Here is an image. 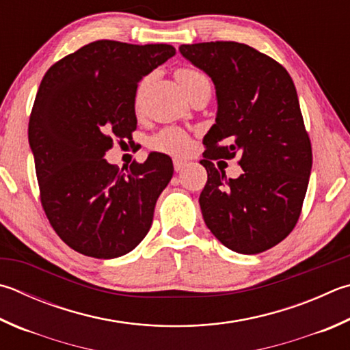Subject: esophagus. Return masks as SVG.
Listing matches in <instances>:
<instances>
[{
    "mask_svg": "<svg viewBox=\"0 0 350 350\" xmlns=\"http://www.w3.org/2000/svg\"><path fill=\"white\" fill-rule=\"evenodd\" d=\"M173 163H174V170L176 171H182L188 165V162L187 161H182V159H174Z\"/></svg>",
    "mask_w": 350,
    "mask_h": 350,
    "instance_id": "obj_1",
    "label": "esophagus"
}]
</instances>
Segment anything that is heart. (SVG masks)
Wrapping results in <instances>:
<instances>
[{
	"mask_svg": "<svg viewBox=\"0 0 350 350\" xmlns=\"http://www.w3.org/2000/svg\"><path fill=\"white\" fill-rule=\"evenodd\" d=\"M176 76L188 96L197 90L211 92V82H209L208 76L203 75L202 72H197V70H194V68L177 70ZM142 88H144V82L137 88L136 103H139ZM189 145H191V142H189L188 135L185 131H182L179 129H165L161 133H157V135L151 139V147H153L154 150L162 151V153L174 154V156H180V154L188 153Z\"/></svg>",
	"mask_w": 350,
	"mask_h": 350,
	"instance_id": "obj_1",
	"label": "heart"
}]
</instances>
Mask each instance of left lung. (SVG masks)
<instances>
[{"label":"left lung","instance_id":"8db88e82","mask_svg":"<svg viewBox=\"0 0 350 350\" xmlns=\"http://www.w3.org/2000/svg\"><path fill=\"white\" fill-rule=\"evenodd\" d=\"M179 50L211 78L217 98L200 161L208 173L199 197L203 220L231 251L263 252L294 230L312 168L294 82L283 66L246 44H183ZM236 154L244 173L226 180L211 161Z\"/></svg>","mask_w":350,"mask_h":350}]
</instances>
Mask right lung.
I'll use <instances>...</instances> for the list:
<instances>
[{
  "label": "right lung",
  "mask_w": 350,
  "mask_h": 350,
  "mask_svg": "<svg viewBox=\"0 0 350 350\" xmlns=\"http://www.w3.org/2000/svg\"><path fill=\"white\" fill-rule=\"evenodd\" d=\"M174 55L168 44L94 41L50 67L38 88L29 144L41 203L61 240L84 256H125L153 224L171 157L153 151L122 173L104 156L136 130L139 81Z\"/></svg>",
  "instance_id": "obj_1"
}]
</instances>
